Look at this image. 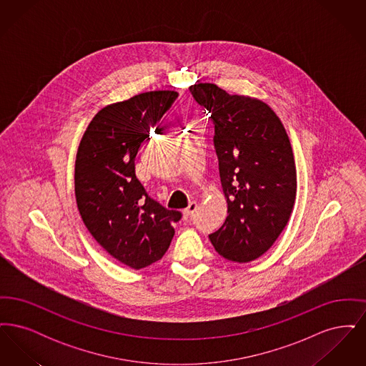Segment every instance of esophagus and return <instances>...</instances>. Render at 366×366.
Masks as SVG:
<instances>
[{
	"instance_id": "obj_1",
	"label": "esophagus",
	"mask_w": 366,
	"mask_h": 366,
	"mask_svg": "<svg viewBox=\"0 0 366 366\" xmlns=\"http://www.w3.org/2000/svg\"><path fill=\"white\" fill-rule=\"evenodd\" d=\"M196 209H197V203H196V202H191L189 206L182 211V212H184V218H189V217H192Z\"/></svg>"
}]
</instances>
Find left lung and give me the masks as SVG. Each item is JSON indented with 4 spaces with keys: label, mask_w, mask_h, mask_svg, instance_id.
Listing matches in <instances>:
<instances>
[{
    "label": "left lung",
    "mask_w": 366,
    "mask_h": 366,
    "mask_svg": "<svg viewBox=\"0 0 366 366\" xmlns=\"http://www.w3.org/2000/svg\"><path fill=\"white\" fill-rule=\"evenodd\" d=\"M189 90L211 114L227 203V219L209 242L227 261H255L279 239L295 204V159L288 134L274 111L258 99L229 94L214 84Z\"/></svg>",
    "instance_id": "8db88e82"
}]
</instances>
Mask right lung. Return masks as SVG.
<instances>
[{"instance_id":"right-lung-1","label":"right lung","mask_w":366,"mask_h":366,"mask_svg":"<svg viewBox=\"0 0 366 366\" xmlns=\"http://www.w3.org/2000/svg\"><path fill=\"white\" fill-rule=\"evenodd\" d=\"M178 97L155 90L100 109L78 147L75 197L82 221L105 251L132 269L162 259L182 217L148 196L136 177V155Z\"/></svg>"}]
</instances>
